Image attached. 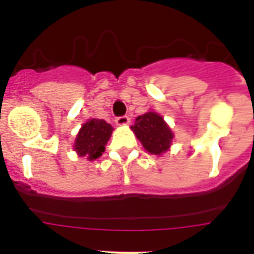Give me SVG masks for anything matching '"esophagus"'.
I'll return each mask as SVG.
<instances>
[{"label": "esophagus", "mask_w": 254, "mask_h": 254, "mask_svg": "<svg viewBox=\"0 0 254 254\" xmlns=\"http://www.w3.org/2000/svg\"><path fill=\"white\" fill-rule=\"evenodd\" d=\"M128 123H129V118L127 116L118 117V118H116V125L117 126H127Z\"/></svg>", "instance_id": "obj_1"}]
</instances>
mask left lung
Masks as SVG:
<instances>
[{"instance_id": "left-lung-1", "label": "left lung", "mask_w": 254, "mask_h": 254, "mask_svg": "<svg viewBox=\"0 0 254 254\" xmlns=\"http://www.w3.org/2000/svg\"><path fill=\"white\" fill-rule=\"evenodd\" d=\"M134 136L149 154L163 155L170 149L174 138L172 128L163 117L155 111H149L137 117L131 126Z\"/></svg>"}]
</instances>
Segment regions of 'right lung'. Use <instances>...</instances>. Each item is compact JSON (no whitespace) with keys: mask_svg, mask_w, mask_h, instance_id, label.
I'll return each instance as SVG.
<instances>
[{"mask_svg":"<svg viewBox=\"0 0 254 254\" xmlns=\"http://www.w3.org/2000/svg\"><path fill=\"white\" fill-rule=\"evenodd\" d=\"M113 127L104 120L90 118L82 123L81 128L76 134L73 151L81 158H86L87 161H94L100 158L105 151V145L113 132Z\"/></svg>","mask_w":254,"mask_h":254,"instance_id":"obj_1","label":"right lung"}]
</instances>
